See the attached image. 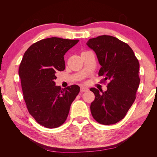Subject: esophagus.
Returning <instances> with one entry per match:
<instances>
[{
  "mask_svg": "<svg viewBox=\"0 0 157 157\" xmlns=\"http://www.w3.org/2000/svg\"><path fill=\"white\" fill-rule=\"evenodd\" d=\"M88 89L87 88H86V87H80V92H86V91H88Z\"/></svg>",
  "mask_w": 157,
  "mask_h": 157,
  "instance_id": "esophagus-1",
  "label": "esophagus"
}]
</instances>
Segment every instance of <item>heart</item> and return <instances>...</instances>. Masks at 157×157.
<instances>
[{"instance_id":"heart-1","label":"heart","mask_w":157,"mask_h":157,"mask_svg":"<svg viewBox=\"0 0 157 157\" xmlns=\"http://www.w3.org/2000/svg\"><path fill=\"white\" fill-rule=\"evenodd\" d=\"M84 52H82V53H84ZM82 53H81V54H82Z\"/></svg>"}]
</instances>
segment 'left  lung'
Returning <instances> with one entry per match:
<instances>
[{
    "label": "left lung",
    "instance_id": "8db88e82",
    "mask_svg": "<svg viewBox=\"0 0 157 157\" xmlns=\"http://www.w3.org/2000/svg\"><path fill=\"white\" fill-rule=\"evenodd\" d=\"M86 44L97 55L101 67L99 76L106 80L105 92L92 88L95 99L90 105L93 118L104 125L116 124L124 118L136 98L139 87L140 63L128 44L109 35L90 39Z\"/></svg>",
    "mask_w": 157,
    "mask_h": 157
}]
</instances>
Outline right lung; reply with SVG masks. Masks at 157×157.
I'll list each match as a JSON object with an SVG mask.
<instances>
[{"instance_id":"obj_1","label":"right lung","mask_w":157,"mask_h":157,"mask_svg":"<svg viewBox=\"0 0 157 157\" xmlns=\"http://www.w3.org/2000/svg\"><path fill=\"white\" fill-rule=\"evenodd\" d=\"M78 41L58 37L40 40L27 50L20 63L19 76L27 110L47 128L63 124L80 92L76 84L61 89L54 82L57 71L65 68L63 56Z\"/></svg>"}]
</instances>
